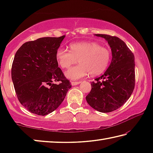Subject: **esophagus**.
<instances>
[{
	"instance_id": "esophagus-1",
	"label": "esophagus",
	"mask_w": 153,
	"mask_h": 153,
	"mask_svg": "<svg viewBox=\"0 0 153 153\" xmlns=\"http://www.w3.org/2000/svg\"><path fill=\"white\" fill-rule=\"evenodd\" d=\"M80 83H81V82H80V81H79V82H76V81L71 82V85H72V86H76V85L80 84Z\"/></svg>"
}]
</instances>
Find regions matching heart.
Wrapping results in <instances>:
<instances>
[{"label":"heart","mask_w":153,"mask_h":153,"mask_svg":"<svg viewBox=\"0 0 153 153\" xmlns=\"http://www.w3.org/2000/svg\"><path fill=\"white\" fill-rule=\"evenodd\" d=\"M69 48L70 51L65 48H58L56 59L62 68H68L77 60L79 65L69 69L65 73L70 79L83 78L89 73L92 76H97L104 72L110 63L111 50L97 42H74L70 44Z\"/></svg>","instance_id":"1"}]
</instances>
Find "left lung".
<instances>
[{"label":"left lung","mask_w":153,"mask_h":153,"mask_svg":"<svg viewBox=\"0 0 153 153\" xmlns=\"http://www.w3.org/2000/svg\"><path fill=\"white\" fill-rule=\"evenodd\" d=\"M95 36L107 41L111 48L112 61L105 74L92 82V90L86 99L95 110L109 113L121 107L134 91V55L120 38L107 34Z\"/></svg>","instance_id":"8db88e82"}]
</instances>
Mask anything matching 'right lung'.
Returning <instances> with one entry per match:
<instances>
[{
    "mask_svg": "<svg viewBox=\"0 0 153 153\" xmlns=\"http://www.w3.org/2000/svg\"><path fill=\"white\" fill-rule=\"evenodd\" d=\"M65 36L24 43L15 53L11 77L19 101L30 112L46 115L56 110L71 88L58 67L56 52ZM54 81H59L56 85Z\"/></svg>",
    "mask_w": 153,
    "mask_h": 153,
    "instance_id": "add662e5",
    "label": "right lung"
}]
</instances>
